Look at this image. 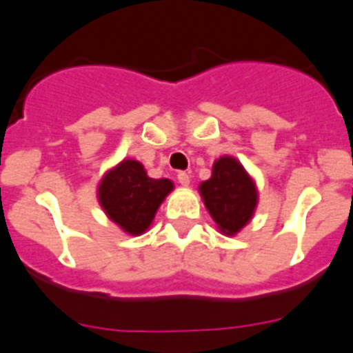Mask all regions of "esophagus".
Instances as JSON below:
<instances>
[{
	"label": "esophagus",
	"instance_id": "obj_1",
	"mask_svg": "<svg viewBox=\"0 0 353 353\" xmlns=\"http://www.w3.org/2000/svg\"><path fill=\"white\" fill-rule=\"evenodd\" d=\"M177 181H179V183H181V185H183V186H188V185H190V181H192V179H190V174L179 172V174H177Z\"/></svg>",
	"mask_w": 353,
	"mask_h": 353
}]
</instances>
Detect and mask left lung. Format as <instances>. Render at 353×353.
<instances>
[{
	"label": "left lung",
	"mask_w": 353,
	"mask_h": 353,
	"mask_svg": "<svg viewBox=\"0 0 353 353\" xmlns=\"http://www.w3.org/2000/svg\"><path fill=\"white\" fill-rule=\"evenodd\" d=\"M199 192L204 206L222 234L234 236L252 220L256 213V181L234 156H220L213 163L211 177L202 181Z\"/></svg>",
	"instance_id": "left-lung-1"
}]
</instances>
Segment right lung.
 Wrapping results in <instances>:
<instances>
[{"mask_svg":"<svg viewBox=\"0 0 353 353\" xmlns=\"http://www.w3.org/2000/svg\"><path fill=\"white\" fill-rule=\"evenodd\" d=\"M174 190L170 179H152L137 159H122L97 185V201L113 223L130 236L151 228L161 202Z\"/></svg>","mask_w":353,"mask_h":353,"instance_id":"add662e5","label":"right lung"}]
</instances>
